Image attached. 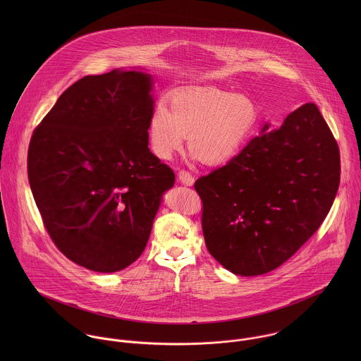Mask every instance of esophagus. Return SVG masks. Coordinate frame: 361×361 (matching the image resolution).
<instances>
[{
  "mask_svg": "<svg viewBox=\"0 0 361 361\" xmlns=\"http://www.w3.org/2000/svg\"><path fill=\"white\" fill-rule=\"evenodd\" d=\"M178 178H179V180H180L183 185H186V186H192V185L195 183V176H193L190 172L185 171V169H180V171H179Z\"/></svg>",
  "mask_w": 361,
  "mask_h": 361,
  "instance_id": "34e87169",
  "label": "esophagus"
}]
</instances>
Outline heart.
Returning <instances> with one entry per match:
<instances>
[{"label": "heart", "instance_id": "heart-1", "mask_svg": "<svg viewBox=\"0 0 361 361\" xmlns=\"http://www.w3.org/2000/svg\"><path fill=\"white\" fill-rule=\"evenodd\" d=\"M256 102L246 94L219 89L176 92L158 104L149 119L147 136L152 152L169 159L188 137L189 150L207 165H219L239 153L258 122Z\"/></svg>", "mask_w": 361, "mask_h": 361}]
</instances>
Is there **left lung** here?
Segmentation results:
<instances>
[{"instance_id":"obj_1","label":"left lung","mask_w":361,"mask_h":361,"mask_svg":"<svg viewBox=\"0 0 361 361\" xmlns=\"http://www.w3.org/2000/svg\"><path fill=\"white\" fill-rule=\"evenodd\" d=\"M341 180L338 143L305 104L225 166L196 180L207 249L228 271L255 276L292 257L319 228Z\"/></svg>"}]
</instances>
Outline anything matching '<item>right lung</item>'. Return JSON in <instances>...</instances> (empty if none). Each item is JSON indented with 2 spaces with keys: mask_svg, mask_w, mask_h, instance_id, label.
Listing matches in <instances>:
<instances>
[{
  "mask_svg": "<svg viewBox=\"0 0 361 361\" xmlns=\"http://www.w3.org/2000/svg\"><path fill=\"white\" fill-rule=\"evenodd\" d=\"M153 79L114 69L68 87L35 129L27 176L59 252L116 272L143 253L175 173L149 146Z\"/></svg>",
  "mask_w": 361,
  "mask_h": 361,
  "instance_id": "add662e5",
  "label": "right lung"
}]
</instances>
